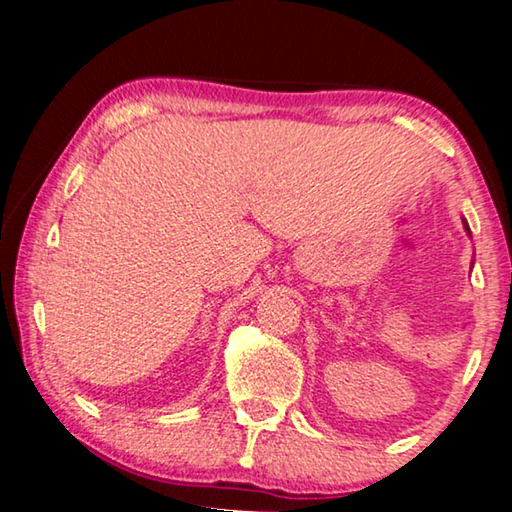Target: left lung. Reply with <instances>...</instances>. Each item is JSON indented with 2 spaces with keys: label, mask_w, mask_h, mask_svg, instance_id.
<instances>
[{
  "label": "left lung",
  "mask_w": 512,
  "mask_h": 512,
  "mask_svg": "<svg viewBox=\"0 0 512 512\" xmlns=\"http://www.w3.org/2000/svg\"><path fill=\"white\" fill-rule=\"evenodd\" d=\"M462 223H465V230H467V234H469V237H472V232H469V225H467V221H462Z\"/></svg>",
  "instance_id": "left-lung-1"
}]
</instances>
